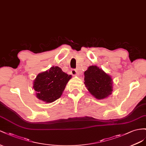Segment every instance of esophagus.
Instances as JSON below:
<instances>
[{
  "mask_svg": "<svg viewBox=\"0 0 146 146\" xmlns=\"http://www.w3.org/2000/svg\"><path fill=\"white\" fill-rule=\"evenodd\" d=\"M71 73H72V75H73V76H77L79 74V73L77 72L76 70H75V69H72V70H71Z\"/></svg>",
  "mask_w": 146,
  "mask_h": 146,
  "instance_id": "1",
  "label": "esophagus"
}]
</instances>
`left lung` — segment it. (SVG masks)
Listing matches in <instances>:
<instances>
[{"label": "left lung", "instance_id": "8db88e82", "mask_svg": "<svg viewBox=\"0 0 146 146\" xmlns=\"http://www.w3.org/2000/svg\"><path fill=\"white\" fill-rule=\"evenodd\" d=\"M84 84L97 99H104L112 94V78L97 66H90L84 72Z\"/></svg>", "mask_w": 146, "mask_h": 146}]
</instances>
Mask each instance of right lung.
I'll use <instances>...</instances> for the list:
<instances>
[{
	"label": "right lung",
	"mask_w": 146,
	"mask_h": 146,
	"mask_svg": "<svg viewBox=\"0 0 146 146\" xmlns=\"http://www.w3.org/2000/svg\"><path fill=\"white\" fill-rule=\"evenodd\" d=\"M72 75H68L59 66H52L39 73L34 81L36 96L45 103H52L59 98Z\"/></svg>",
	"instance_id": "add662e5"
}]
</instances>
